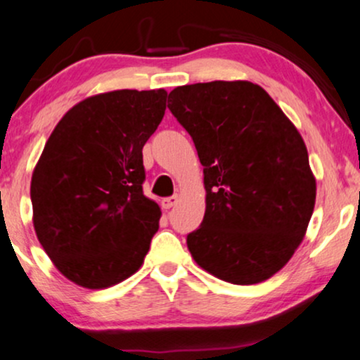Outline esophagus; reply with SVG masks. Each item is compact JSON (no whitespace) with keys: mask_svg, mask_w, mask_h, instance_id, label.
Instances as JSON below:
<instances>
[{"mask_svg":"<svg viewBox=\"0 0 360 360\" xmlns=\"http://www.w3.org/2000/svg\"><path fill=\"white\" fill-rule=\"evenodd\" d=\"M177 202V195H171V198H165L161 201V206L165 209H171Z\"/></svg>","mask_w":360,"mask_h":360,"instance_id":"obj_1","label":"esophagus"}]
</instances>
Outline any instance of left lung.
Wrapping results in <instances>:
<instances>
[{
	"label": "left lung",
	"mask_w": 360,
	"mask_h": 360,
	"mask_svg": "<svg viewBox=\"0 0 360 360\" xmlns=\"http://www.w3.org/2000/svg\"><path fill=\"white\" fill-rule=\"evenodd\" d=\"M167 101L204 166L206 212L188 234L191 256L231 284L269 279L302 243L316 204L301 134L249 81L179 86Z\"/></svg>",
	"instance_id": "left-lung-1"
}]
</instances>
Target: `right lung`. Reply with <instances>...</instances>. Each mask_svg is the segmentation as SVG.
Segmentation results:
<instances>
[{"instance_id":"right-lung-1","label":"right lung","mask_w":360,"mask_h":360,"mask_svg":"<svg viewBox=\"0 0 360 360\" xmlns=\"http://www.w3.org/2000/svg\"><path fill=\"white\" fill-rule=\"evenodd\" d=\"M165 89H120L72 106L31 177L33 224L56 269L104 289L143 266L161 209L143 193V146L166 111Z\"/></svg>"}]
</instances>
